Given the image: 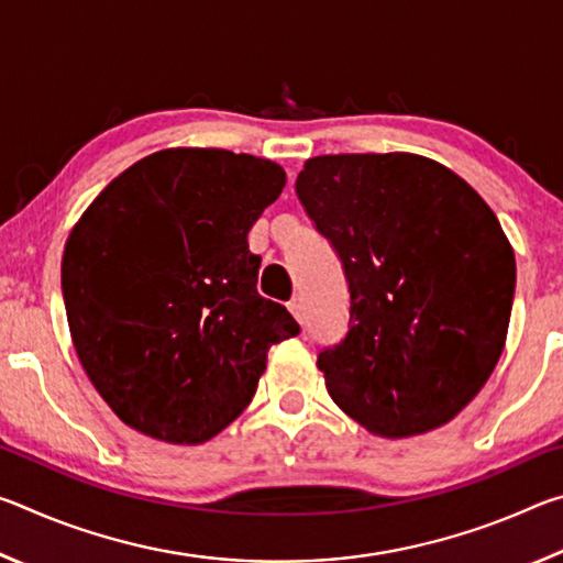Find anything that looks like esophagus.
I'll return each mask as SVG.
<instances>
[{
    "label": "esophagus",
    "mask_w": 563,
    "mask_h": 563,
    "mask_svg": "<svg viewBox=\"0 0 563 563\" xmlns=\"http://www.w3.org/2000/svg\"><path fill=\"white\" fill-rule=\"evenodd\" d=\"M288 308H290V312L295 316V320H300V322H302V316H305L302 300H300V298H292V300L288 302Z\"/></svg>",
    "instance_id": "1"
}]
</instances>
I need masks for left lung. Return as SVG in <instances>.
I'll use <instances>...</instances> for the list:
<instances>
[{"label":"left lung","mask_w":563,"mask_h":563,"mask_svg":"<svg viewBox=\"0 0 563 563\" xmlns=\"http://www.w3.org/2000/svg\"><path fill=\"white\" fill-rule=\"evenodd\" d=\"M295 194L350 290L345 338L318 352L330 397L389 440L450 422L507 340L517 263L497 216L415 154L316 156Z\"/></svg>","instance_id":"1"}]
</instances>
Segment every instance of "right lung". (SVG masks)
<instances>
[{
	"mask_svg": "<svg viewBox=\"0 0 563 563\" xmlns=\"http://www.w3.org/2000/svg\"><path fill=\"white\" fill-rule=\"evenodd\" d=\"M285 186L273 161L166 148L74 225L62 292L84 369L121 422L201 444L251 405L271 345L300 325L261 298L247 231Z\"/></svg>",
	"mask_w": 563,
	"mask_h": 563,
	"instance_id": "add662e5",
	"label": "right lung"
}]
</instances>
